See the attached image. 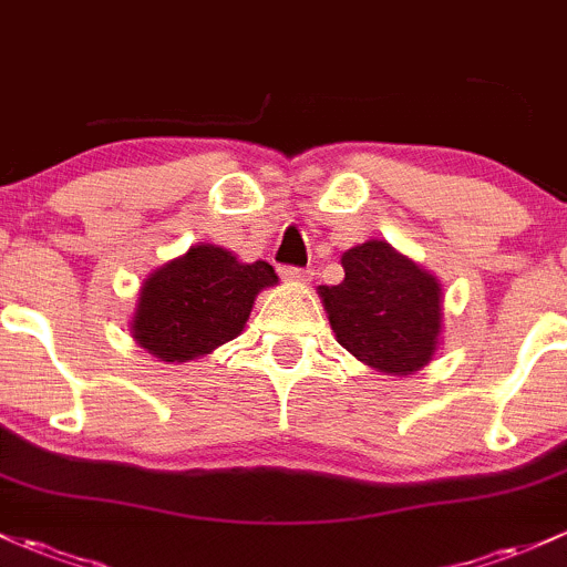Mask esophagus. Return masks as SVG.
Wrapping results in <instances>:
<instances>
[{"label":"esophagus","mask_w":567,"mask_h":567,"mask_svg":"<svg viewBox=\"0 0 567 567\" xmlns=\"http://www.w3.org/2000/svg\"><path fill=\"white\" fill-rule=\"evenodd\" d=\"M281 276L284 281H291V284H308L310 276L313 272L308 270V267H281Z\"/></svg>","instance_id":"obj_1"}]
</instances>
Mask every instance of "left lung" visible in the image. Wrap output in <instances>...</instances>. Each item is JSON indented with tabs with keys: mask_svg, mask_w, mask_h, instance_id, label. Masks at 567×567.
Masks as SVG:
<instances>
[{
	"mask_svg": "<svg viewBox=\"0 0 567 567\" xmlns=\"http://www.w3.org/2000/svg\"><path fill=\"white\" fill-rule=\"evenodd\" d=\"M340 265L343 281L319 286L338 343L383 375L430 364L443 334L441 281L386 240L359 243Z\"/></svg>",
	"mask_w": 567,
	"mask_h": 567,
	"instance_id": "obj_1",
	"label": "left lung"
}]
</instances>
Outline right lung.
Instances as JSON below:
<instances>
[{
    "mask_svg": "<svg viewBox=\"0 0 567 567\" xmlns=\"http://www.w3.org/2000/svg\"><path fill=\"white\" fill-rule=\"evenodd\" d=\"M276 284L267 261H240L227 248L197 243L140 286L132 338L159 362L199 359L237 338L259 291Z\"/></svg>",
    "mask_w": 567,
    "mask_h": 567,
    "instance_id": "add662e5",
    "label": "right lung"
}]
</instances>
